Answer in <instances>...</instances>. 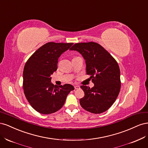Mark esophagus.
<instances>
[{
	"instance_id": "esophagus-1",
	"label": "esophagus",
	"mask_w": 148,
	"mask_h": 148,
	"mask_svg": "<svg viewBox=\"0 0 148 148\" xmlns=\"http://www.w3.org/2000/svg\"><path fill=\"white\" fill-rule=\"evenodd\" d=\"M74 88H75V89H79V86H74Z\"/></svg>"
}]
</instances>
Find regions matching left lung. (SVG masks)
<instances>
[{"label": "left lung", "instance_id": "8db88e82", "mask_svg": "<svg viewBox=\"0 0 148 148\" xmlns=\"http://www.w3.org/2000/svg\"><path fill=\"white\" fill-rule=\"evenodd\" d=\"M70 50L82 55L86 62V74L91 76L95 84L91 88L81 86L84 96L80 99V105L91 113L104 112L114 104L120 92V71L117 61L96 42L76 43Z\"/></svg>", "mask_w": 148, "mask_h": 148}]
</instances>
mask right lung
Returning a JSON list of instances; mask_svg holds the SVG:
<instances>
[{"label": "right lung", "mask_w": 148, "mask_h": 148, "mask_svg": "<svg viewBox=\"0 0 148 148\" xmlns=\"http://www.w3.org/2000/svg\"><path fill=\"white\" fill-rule=\"evenodd\" d=\"M73 43L50 42L39 47L26 62L23 88L33 108L42 114L54 113L64 106L67 95L74 89L70 84L57 86L51 75L57 69L58 59Z\"/></svg>", "instance_id": "1"}]
</instances>
